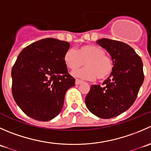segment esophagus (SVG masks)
<instances>
[{
  "label": "esophagus",
  "mask_w": 151,
  "mask_h": 151,
  "mask_svg": "<svg viewBox=\"0 0 151 151\" xmlns=\"http://www.w3.org/2000/svg\"><path fill=\"white\" fill-rule=\"evenodd\" d=\"M82 83H83V81H82V80H77H77H75V84L77 85H80Z\"/></svg>",
  "instance_id": "obj_1"
}]
</instances>
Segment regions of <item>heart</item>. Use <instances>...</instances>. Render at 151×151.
Listing matches in <instances>:
<instances>
[{
  "label": "heart",
  "instance_id": "1",
  "mask_svg": "<svg viewBox=\"0 0 151 151\" xmlns=\"http://www.w3.org/2000/svg\"><path fill=\"white\" fill-rule=\"evenodd\" d=\"M105 51L101 47L94 45H85L79 49H69L64 55V62L71 70H76L86 65L85 68L73 72L74 77L85 80H93L96 78L104 80L112 72V60L105 55Z\"/></svg>",
  "mask_w": 151,
  "mask_h": 151
}]
</instances>
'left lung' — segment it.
I'll return each instance as SVG.
<instances>
[{"mask_svg":"<svg viewBox=\"0 0 151 151\" xmlns=\"http://www.w3.org/2000/svg\"><path fill=\"white\" fill-rule=\"evenodd\" d=\"M97 43L110 55L113 70L103 86L91 85L85 101L91 113L108 119L134 104L144 81L143 64L134 50L123 42L101 39Z\"/></svg>","mask_w":151,"mask_h":151,"instance_id":"1","label":"left lung"}]
</instances>
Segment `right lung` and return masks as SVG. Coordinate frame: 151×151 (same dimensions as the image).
Listing matches in <instances>:
<instances>
[{
  "instance_id": "1",
  "label": "right lung",
  "mask_w": 151,
  "mask_h": 151,
  "mask_svg": "<svg viewBox=\"0 0 151 151\" xmlns=\"http://www.w3.org/2000/svg\"><path fill=\"white\" fill-rule=\"evenodd\" d=\"M70 45L53 38L41 39L22 50L12 70V95L29 117L49 121L59 115L67 90L75 85L64 55Z\"/></svg>"
}]
</instances>
